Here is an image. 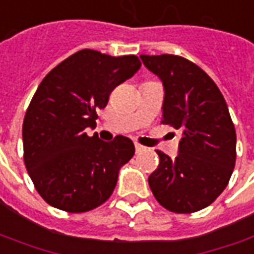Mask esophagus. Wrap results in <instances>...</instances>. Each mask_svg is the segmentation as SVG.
Returning <instances> with one entry per match:
<instances>
[{
	"instance_id": "obj_1",
	"label": "esophagus",
	"mask_w": 254,
	"mask_h": 254,
	"mask_svg": "<svg viewBox=\"0 0 254 254\" xmlns=\"http://www.w3.org/2000/svg\"><path fill=\"white\" fill-rule=\"evenodd\" d=\"M134 149H136V153H141L144 150V147L141 144H139V143H134Z\"/></svg>"
}]
</instances>
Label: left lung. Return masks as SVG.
<instances>
[{"mask_svg":"<svg viewBox=\"0 0 254 254\" xmlns=\"http://www.w3.org/2000/svg\"><path fill=\"white\" fill-rule=\"evenodd\" d=\"M164 86L163 124L179 129V153L172 160L157 150L160 164L149 177L157 201L189 214L210 206L227 188L235 167L236 132L214 80L178 55H140Z\"/></svg>","mask_w":254,"mask_h":254,"instance_id":"left-lung-1","label":"left lung"}]
</instances>
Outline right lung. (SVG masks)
<instances>
[{
  "label": "right lung",
  "mask_w": 254,
  "mask_h": 254,
  "mask_svg": "<svg viewBox=\"0 0 254 254\" xmlns=\"http://www.w3.org/2000/svg\"><path fill=\"white\" fill-rule=\"evenodd\" d=\"M141 66L136 55L80 50L41 80L26 111L23 160L36 190L50 206L84 213L113 194L118 172L134 154L133 141L87 136L111 91Z\"/></svg>",
  "instance_id": "1"
}]
</instances>
